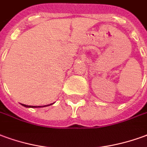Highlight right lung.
Segmentation results:
<instances>
[{"mask_svg":"<svg viewBox=\"0 0 147 147\" xmlns=\"http://www.w3.org/2000/svg\"><path fill=\"white\" fill-rule=\"evenodd\" d=\"M54 103V102H53ZM53 103H51V104H49V105H45V106H28L25 105V104H22L24 107H48V106L52 105Z\"/></svg>","mask_w":147,"mask_h":147,"instance_id":"right-lung-1","label":"right lung"}]
</instances>
